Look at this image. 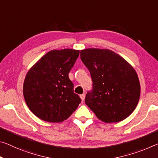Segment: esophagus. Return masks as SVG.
<instances>
[{"label":"esophagus","mask_w":158,"mask_h":158,"mask_svg":"<svg viewBox=\"0 0 158 158\" xmlns=\"http://www.w3.org/2000/svg\"><path fill=\"white\" fill-rule=\"evenodd\" d=\"M80 98H81V101H84V100H85V95H84V94H81V95H80Z\"/></svg>","instance_id":"esophagus-1"}]
</instances>
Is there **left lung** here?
<instances>
[{"mask_svg": "<svg viewBox=\"0 0 158 158\" xmlns=\"http://www.w3.org/2000/svg\"><path fill=\"white\" fill-rule=\"evenodd\" d=\"M80 54L93 81V90L85 98L86 104L106 123L128 117L136 107L141 94L136 70L109 49L86 48Z\"/></svg>", "mask_w": 158, "mask_h": 158, "instance_id": "obj_1", "label": "left lung"}]
</instances>
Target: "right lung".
Listing matches in <instances>:
<instances>
[{
	"label": "right lung",
	"mask_w": 158,
	"mask_h": 158,
	"mask_svg": "<svg viewBox=\"0 0 158 158\" xmlns=\"http://www.w3.org/2000/svg\"><path fill=\"white\" fill-rule=\"evenodd\" d=\"M78 50H52L27 72L23 95L33 114L44 121L62 122L69 118L81 102L74 93L68 74L79 57Z\"/></svg>",
	"instance_id": "1"
}]
</instances>
